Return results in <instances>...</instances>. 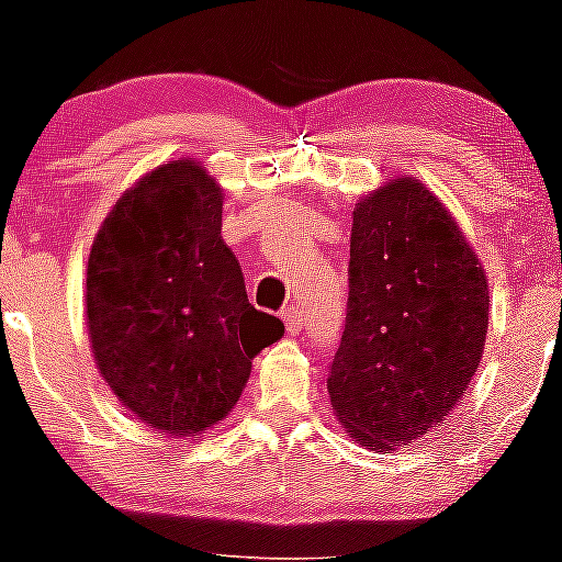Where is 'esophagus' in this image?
I'll return each instance as SVG.
<instances>
[{
    "label": "esophagus",
    "instance_id": "1",
    "mask_svg": "<svg viewBox=\"0 0 562 562\" xmlns=\"http://www.w3.org/2000/svg\"><path fill=\"white\" fill-rule=\"evenodd\" d=\"M282 321H285V329L291 331V335H299V331H302V313H299V307L282 310Z\"/></svg>",
    "mask_w": 562,
    "mask_h": 562
}]
</instances>
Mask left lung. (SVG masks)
<instances>
[{
	"label": "left lung",
	"mask_w": 562,
	"mask_h": 562,
	"mask_svg": "<svg viewBox=\"0 0 562 562\" xmlns=\"http://www.w3.org/2000/svg\"><path fill=\"white\" fill-rule=\"evenodd\" d=\"M351 280L326 381L342 431L384 453L423 439L470 386L488 331V280L442 200L395 176L351 214Z\"/></svg>",
	"instance_id": "left-lung-1"
}]
</instances>
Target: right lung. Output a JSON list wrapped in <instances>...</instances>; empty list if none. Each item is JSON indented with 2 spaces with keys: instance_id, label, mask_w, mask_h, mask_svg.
Here are the masks:
<instances>
[{
  "instance_id": "right-lung-1",
  "label": "right lung",
  "mask_w": 562,
  "mask_h": 562,
  "mask_svg": "<svg viewBox=\"0 0 562 562\" xmlns=\"http://www.w3.org/2000/svg\"><path fill=\"white\" fill-rule=\"evenodd\" d=\"M222 187L167 161L120 194L87 258V337L98 373L154 431L194 437L233 412L252 359L285 335L249 304L222 241Z\"/></svg>"
}]
</instances>
